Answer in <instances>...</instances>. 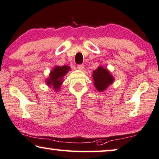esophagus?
<instances>
[{
    "label": "esophagus",
    "instance_id": "34e87169",
    "mask_svg": "<svg viewBox=\"0 0 159 159\" xmlns=\"http://www.w3.org/2000/svg\"><path fill=\"white\" fill-rule=\"evenodd\" d=\"M84 68V66L83 64H78V65H77V69H78V70H83Z\"/></svg>",
    "mask_w": 159,
    "mask_h": 159
}]
</instances>
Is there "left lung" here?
<instances>
[{
	"label": "left lung",
	"instance_id": "obj_1",
	"mask_svg": "<svg viewBox=\"0 0 159 159\" xmlns=\"http://www.w3.org/2000/svg\"><path fill=\"white\" fill-rule=\"evenodd\" d=\"M93 77L94 85L99 92L105 90L109 85L113 83L114 81V77L109 71L102 66H99L98 69L93 71Z\"/></svg>",
	"mask_w": 159,
	"mask_h": 159
}]
</instances>
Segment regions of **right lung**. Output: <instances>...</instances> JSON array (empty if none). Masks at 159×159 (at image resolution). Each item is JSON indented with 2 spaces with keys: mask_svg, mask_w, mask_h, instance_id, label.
Segmentation results:
<instances>
[{
  "mask_svg": "<svg viewBox=\"0 0 159 159\" xmlns=\"http://www.w3.org/2000/svg\"><path fill=\"white\" fill-rule=\"evenodd\" d=\"M69 71H70L69 66H56L50 72L49 77L47 80L46 83L49 87L52 86L55 91H58L63 82V77Z\"/></svg>",
  "mask_w": 159,
  "mask_h": 159,
  "instance_id": "right-lung-1",
  "label": "right lung"
}]
</instances>
